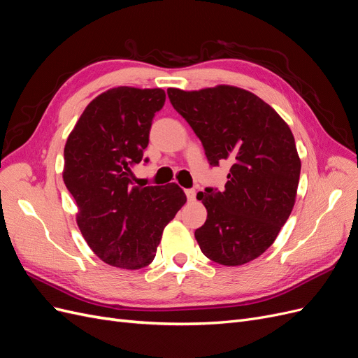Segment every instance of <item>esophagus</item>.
Instances as JSON below:
<instances>
[{
    "instance_id": "34e87169",
    "label": "esophagus",
    "mask_w": 358,
    "mask_h": 358,
    "mask_svg": "<svg viewBox=\"0 0 358 358\" xmlns=\"http://www.w3.org/2000/svg\"><path fill=\"white\" fill-rule=\"evenodd\" d=\"M185 194H187V199L189 200V201H194L196 200V189H185Z\"/></svg>"
}]
</instances>
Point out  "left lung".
Instances as JSON below:
<instances>
[{"label": "left lung", "mask_w": 358, "mask_h": 358, "mask_svg": "<svg viewBox=\"0 0 358 358\" xmlns=\"http://www.w3.org/2000/svg\"><path fill=\"white\" fill-rule=\"evenodd\" d=\"M167 94L209 164H231L222 191L197 194L208 210L196 230L201 252L222 266L252 262L272 246L294 208L301 167L294 136L273 107L237 86Z\"/></svg>", "instance_id": "left-lung-1"}]
</instances>
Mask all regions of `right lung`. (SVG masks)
Masks as SVG:
<instances>
[{"label": "right lung", "mask_w": 358, "mask_h": 358, "mask_svg": "<svg viewBox=\"0 0 358 358\" xmlns=\"http://www.w3.org/2000/svg\"><path fill=\"white\" fill-rule=\"evenodd\" d=\"M161 88L117 86L86 106L64 148L62 179L78 204L79 230L104 263L137 270L154 262L164 227L187 201L176 183L136 185Z\"/></svg>", "instance_id": "add662e5"}]
</instances>
